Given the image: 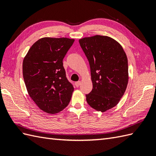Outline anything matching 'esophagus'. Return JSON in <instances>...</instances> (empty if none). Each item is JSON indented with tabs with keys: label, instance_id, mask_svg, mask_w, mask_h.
Masks as SVG:
<instances>
[{
	"label": "esophagus",
	"instance_id": "esophagus-1",
	"mask_svg": "<svg viewBox=\"0 0 156 156\" xmlns=\"http://www.w3.org/2000/svg\"><path fill=\"white\" fill-rule=\"evenodd\" d=\"M80 83H81V82L80 81H78V82H75V86H76V87H79V86L80 85Z\"/></svg>",
	"mask_w": 156,
	"mask_h": 156
}]
</instances>
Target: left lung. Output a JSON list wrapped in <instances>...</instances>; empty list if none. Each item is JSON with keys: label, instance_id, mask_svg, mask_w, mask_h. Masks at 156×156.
<instances>
[{"label": "left lung", "instance_id": "left-lung-1", "mask_svg": "<svg viewBox=\"0 0 156 156\" xmlns=\"http://www.w3.org/2000/svg\"><path fill=\"white\" fill-rule=\"evenodd\" d=\"M88 60L93 88L86 95L88 105L98 111L116 106L123 96L129 82L126 55L116 40L95 35L79 39Z\"/></svg>", "mask_w": 156, "mask_h": 156}]
</instances>
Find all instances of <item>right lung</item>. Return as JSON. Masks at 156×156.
<instances>
[{
    "instance_id": "right-lung-1",
    "label": "right lung",
    "mask_w": 156,
    "mask_h": 156,
    "mask_svg": "<svg viewBox=\"0 0 156 156\" xmlns=\"http://www.w3.org/2000/svg\"><path fill=\"white\" fill-rule=\"evenodd\" d=\"M74 39L43 37L34 43L23 61L22 70L30 98L44 112L55 114L69 105L74 91L62 60Z\"/></svg>"
}]
</instances>
